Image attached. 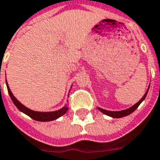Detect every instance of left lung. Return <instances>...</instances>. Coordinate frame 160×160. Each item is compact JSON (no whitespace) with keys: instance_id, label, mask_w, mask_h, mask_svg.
<instances>
[{"instance_id":"1","label":"left lung","mask_w":160,"mask_h":160,"mask_svg":"<svg viewBox=\"0 0 160 160\" xmlns=\"http://www.w3.org/2000/svg\"><path fill=\"white\" fill-rule=\"evenodd\" d=\"M148 89H149V87H148ZM148 89L147 90L146 93L144 94V96L142 98V99H141L140 101L138 102H137V103L135 104V105H133V106L130 108H127V109L125 110H122V111H108V110L102 109V108H98V109L100 110L102 113H103L104 114H106L108 116L113 117V118H122V117L127 116L129 114H131V113H133L135 110L138 108V106L140 105L141 102L145 99L147 94H148Z\"/></svg>"}]
</instances>
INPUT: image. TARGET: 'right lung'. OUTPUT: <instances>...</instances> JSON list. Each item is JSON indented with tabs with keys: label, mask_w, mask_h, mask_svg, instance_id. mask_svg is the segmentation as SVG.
Listing matches in <instances>:
<instances>
[{
	"label": "right lung",
	"mask_w": 160,
	"mask_h": 160,
	"mask_svg": "<svg viewBox=\"0 0 160 160\" xmlns=\"http://www.w3.org/2000/svg\"><path fill=\"white\" fill-rule=\"evenodd\" d=\"M7 86H8V91L11 97V99L12 100L13 103L15 104V106L21 112L24 113L28 116L30 117L31 119H35V120H37V121H52V120L57 119L59 117L63 115L68 111V108L66 107V106L62 108H61V109L58 110V111H53V112H36V111H33V110L26 108L25 106H23V104L18 101L17 98L12 95V93L11 92L10 88L8 86V82H7Z\"/></svg>",
	"instance_id": "add662e5"
}]
</instances>
